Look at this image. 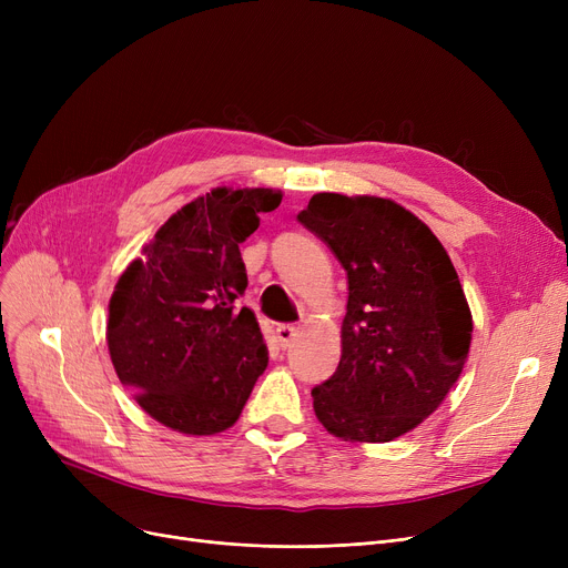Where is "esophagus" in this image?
I'll return each instance as SVG.
<instances>
[{
    "label": "esophagus",
    "mask_w": 568,
    "mask_h": 568,
    "mask_svg": "<svg viewBox=\"0 0 568 568\" xmlns=\"http://www.w3.org/2000/svg\"><path fill=\"white\" fill-rule=\"evenodd\" d=\"M276 338H278V345L285 349L292 345V341L296 338V326L292 324H281L276 329Z\"/></svg>",
    "instance_id": "esophagus-1"
}]
</instances>
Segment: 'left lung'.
Wrapping results in <instances>:
<instances>
[{
  "instance_id": "left-lung-1",
  "label": "left lung",
  "mask_w": 568,
  "mask_h": 568,
  "mask_svg": "<svg viewBox=\"0 0 568 568\" xmlns=\"http://www.w3.org/2000/svg\"><path fill=\"white\" fill-rule=\"evenodd\" d=\"M296 219L334 251L349 290L315 416L345 442H392L442 405L467 362L474 324L452 257L386 197L317 193Z\"/></svg>"
}]
</instances>
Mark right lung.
Returning a JSON list of instances; mask_svg holds the SVG:
<instances>
[{"instance_id": "obj_1", "label": "right lung", "mask_w": 568, "mask_h": 568, "mask_svg": "<svg viewBox=\"0 0 568 568\" xmlns=\"http://www.w3.org/2000/svg\"><path fill=\"white\" fill-rule=\"evenodd\" d=\"M274 189H214L172 214L119 276L108 315L114 373L138 405L184 435H216L242 414L268 352L239 253Z\"/></svg>"}]
</instances>
